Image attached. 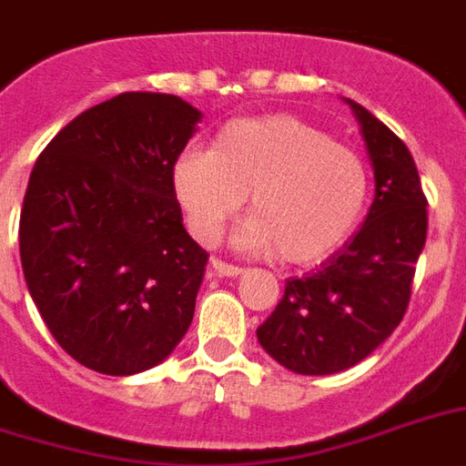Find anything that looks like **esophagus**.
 Masks as SVG:
<instances>
[{"label":"esophagus","mask_w":466,"mask_h":466,"mask_svg":"<svg viewBox=\"0 0 466 466\" xmlns=\"http://www.w3.org/2000/svg\"><path fill=\"white\" fill-rule=\"evenodd\" d=\"M244 270L239 266H229V263L219 261V258H212L210 261V276L215 278H237L241 276Z\"/></svg>","instance_id":"esophagus-1"}]
</instances>
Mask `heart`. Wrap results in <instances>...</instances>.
<instances>
[{"label": "heart", "instance_id": "b5f03b06", "mask_svg": "<svg viewBox=\"0 0 466 466\" xmlns=\"http://www.w3.org/2000/svg\"><path fill=\"white\" fill-rule=\"evenodd\" d=\"M171 188L188 232L215 244L247 203L251 218L234 234L244 251L311 266L336 254L360 225L370 174L353 149L295 116L229 120L210 149H188L171 167Z\"/></svg>", "mask_w": 466, "mask_h": 466}]
</instances>
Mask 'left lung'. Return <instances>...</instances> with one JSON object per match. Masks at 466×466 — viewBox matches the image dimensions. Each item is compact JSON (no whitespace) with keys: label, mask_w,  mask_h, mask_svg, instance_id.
I'll list each match as a JSON object with an SVG mask.
<instances>
[{"label":"left lung","mask_w":466,"mask_h":466,"mask_svg":"<svg viewBox=\"0 0 466 466\" xmlns=\"http://www.w3.org/2000/svg\"><path fill=\"white\" fill-rule=\"evenodd\" d=\"M360 126L375 198L358 232L319 268L285 283L256 329L266 353L298 375L353 368L390 339L411 298L426 247V196L406 145L368 108L343 98Z\"/></svg>","instance_id":"obj_1"}]
</instances>
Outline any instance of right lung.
I'll list each match as a JSON object with an SVG mask.
<instances>
[{"label": "right lung", "mask_w": 466, "mask_h": 466, "mask_svg": "<svg viewBox=\"0 0 466 466\" xmlns=\"http://www.w3.org/2000/svg\"><path fill=\"white\" fill-rule=\"evenodd\" d=\"M203 113L171 94L127 91L65 126L25 188L18 248L40 317L84 368H155L188 331L208 251L171 188Z\"/></svg>", "instance_id": "obj_1"}]
</instances>
